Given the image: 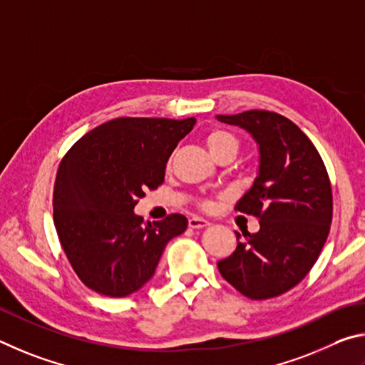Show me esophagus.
<instances>
[{"mask_svg": "<svg viewBox=\"0 0 365 365\" xmlns=\"http://www.w3.org/2000/svg\"><path fill=\"white\" fill-rule=\"evenodd\" d=\"M189 226L192 229H203V227L210 226V222L207 220L199 218V216H194V218L189 220Z\"/></svg>", "mask_w": 365, "mask_h": 365, "instance_id": "34e87169", "label": "esophagus"}]
</instances>
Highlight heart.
<instances>
[{
    "mask_svg": "<svg viewBox=\"0 0 365 365\" xmlns=\"http://www.w3.org/2000/svg\"><path fill=\"white\" fill-rule=\"evenodd\" d=\"M207 145L210 152H212V155H218L220 152H225V150H234L237 152V140L232 136L231 133L227 131H222V130H213L208 133L207 136ZM203 207L210 208L212 207V203L210 202H203Z\"/></svg>",
    "mask_w": 365,
    "mask_h": 365,
    "instance_id": "heart-1",
    "label": "heart"
}]
</instances>
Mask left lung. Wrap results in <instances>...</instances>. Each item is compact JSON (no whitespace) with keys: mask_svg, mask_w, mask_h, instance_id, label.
Returning <instances> with one entry per match:
<instances>
[{"mask_svg":"<svg viewBox=\"0 0 365 365\" xmlns=\"http://www.w3.org/2000/svg\"><path fill=\"white\" fill-rule=\"evenodd\" d=\"M216 118L242 128L257 143V178L235 210L259 218V231L248 234L245 242L235 232L237 248L220 261L218 269L242 295L279 297L302 282L327 240L331 222L327 170L308 136L282 115L247 110Z\"/></svg>","mask_w":365,"mask_h":365,"instance_id":"8db88e82","label":"left lung"}]
</instances>
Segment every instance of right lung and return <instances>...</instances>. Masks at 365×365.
Wrapping results in <instances>:
<instances>
[{
  "mask_svg": "<svg viewBox=\"0 0 365 365\" xmlns=\"http://www.w3.org/2000/svg\"><path fill=\"white\" fill-rule=\"evenodd\" d=\"M195 118H115L76 140L57 171L54 225L76 276L89 289L121 298L149 282L168 242L187 229L170 215L134 213L147 189L165 179L171 152Z\"/></svg>",
  "mask_w": 365,
  "mask_h": 365,
  "instance_id": "obj_1",
  "label": "right lung"
}]
</instances>
